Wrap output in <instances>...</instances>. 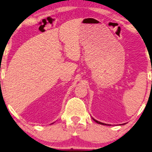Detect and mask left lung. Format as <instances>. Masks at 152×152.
<instances>
[{
	"mask_svg": "<svg viewBox=\"0 0 152 152\" xmlns=\"http://www.w3.org/2000/svg\"><path fill=\"white\" fill-rule=\"evenodd\" d=\"M93 120H94L95 122H96L97 123H98V124H102V125H109V124H104V123H102V122H99V121H97V120H95V119H93Z\"/></svg>",
	"mask_w": 152,
	"mask_h": 152,
	"instance_id": "obj_1",
	"label": "left lung"
}]
</instances>
